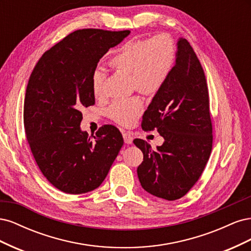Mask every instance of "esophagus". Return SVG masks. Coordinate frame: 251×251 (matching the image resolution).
Segmentation results:
<instances>
[{"mask_svg":"<svg viewBox=\"0 0 251 251\" xmlns=\"http://www.w3.org/2000/svg\"><path fill=\"white\" fill-rule=\"evenodd\" d=\"M123 136H124V140H125V142H126V144H131V143L133 142V136L131 135V133L125 132Z\"/></svg>","mask_w":251,"mask_h":251,"instance_id":"esophagus-1","label":"esophagus"}]
</instances>
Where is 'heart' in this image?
Wrapping results in <instances>:
<instances>
[{
    "label": "heart",
    "instance_id": "1",
    "mask_svg": "<svg viewBox=\"0 0 251 251\" xmlns=\"http://www.w3.org/2000/svg\"><path fill=\"white\" fill-rule=\"evenodd\" d=\"M176 60V47L170 36L158 34L149 40H132L121 46L111 60L114 69L131 73L133 85L143 94H155L169 79ZM105 75L100 69L92 74V90L96 97L104 94ZM142 112L138 97L121 98L114 102L110 116L116 123L133 124Z\"/></svg>",
    "mask_w": 251,
    "mask_h": 251
}]
</instances>
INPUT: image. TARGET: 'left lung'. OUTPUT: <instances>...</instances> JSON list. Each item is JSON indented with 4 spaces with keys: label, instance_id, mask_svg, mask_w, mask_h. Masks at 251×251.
<instances>
[{
    "label": "left lung",
    "instance_id": "obj_1",
    "mask_svg": "<svg viewBox=\"0 0 251 251\" xmlns=\"http://www.w3.org/2000/svg\"><path fill=\"white\" fill-rule=\"evenodd\" d=\"M141 126L147 131L157 128L164 139L156 150L134 140L143 154L137 168L142 188L158 198L180 199L200 178L212 148L207 83L185 39H178L173 71L144 112Z\"/></svg>",
    "mask_w": 251,
    "mask_h": 251
}]
</instances>
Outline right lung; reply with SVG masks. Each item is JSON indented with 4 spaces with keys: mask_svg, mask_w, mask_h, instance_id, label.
Listing matches in <instances>:
<instances>
[{
    "mask_svg": "<svg viewBox=\"0 0 251 251\" xmlns=\"http://www.w3.org/2000/svg\"><path fill=\"white\" fill-rule=\"evenodd\" d=\"M131 33L82 29L46 51L26 90L24 126L41 172L67 194L100 186L124 144L114 126H103L94 140L80 128L81 109L95 103L92 74L100 58Z\"/></svg>",
    "mask_w": 251,
    "mask_h": 251,
    "instance_id": "1",
    "label": "right lung"
}]
</instances>
